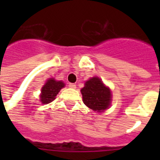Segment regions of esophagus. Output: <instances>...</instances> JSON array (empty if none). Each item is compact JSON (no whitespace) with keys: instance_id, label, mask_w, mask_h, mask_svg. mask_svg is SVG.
<instances>
[{"instance_id":"esophagus-1","label":"esophagus","mask_w":160,"mask_h":160,"mask_svg":"<svg viewBox=\"0 0 160 160\" xmlns=\"http://www.w3.org/2000/svg\"><path fill=\"white\" fill-rule=\"evenodd\" d=\"M69 87L72 88V89H75V88H76V85H75V84H73V83H70V84H69Z\"/></svg>"}]
</instances>
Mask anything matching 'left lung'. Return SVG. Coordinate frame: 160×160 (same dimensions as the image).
<instances>
[{"mask_svg": "<svg viewBox=\"0 0 160 160\" xmlns=\"http://www.w3.org/2000/svg\"><path fill=\"white\" fill-rule=\"evenodd\" d=\"M80 91L84 104L95 111H104L110 105V90L98 77H93L86 81L85 87Z\"/></svg>", "mask_w": 160, "mask_h": 160, "instance_id": "left-lung-1", "label": "left lung"}]
</instances>
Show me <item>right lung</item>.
Here are the masks:
<instances>
[{
  "label": "right lung",
  "instance_id": "1",
  "mask_svg": "<svg viewBox=\"0 0 160 160\" xmlns=\"http://www.w3.org/2000/svg\"><path fill=\"white\" fill-rule=\"evenodd\" d=\"M65 86L62 81H56L54 79H50L46 81L41 90V101L42 104H48L52 102L60 90Z\"/></svg>",
  "mask_w": 160,
  "mask_h": 160
}]
</instances>
